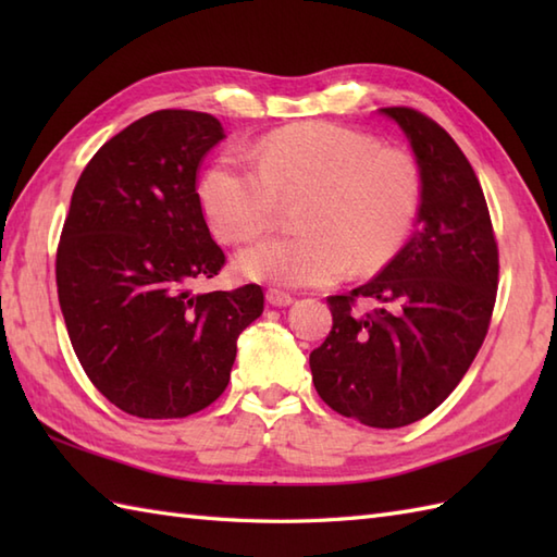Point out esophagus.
Here are the masks:
<instances>
[{
  "instance_id": "1",
  "label": "esophagus",
  "mask_w": 557,
  "mask_h": 557,
  "mask_svg": "<svg viewBox=\"0 0 557 557\" xmlns=\"http://www.w3.org/2000/svg\"><path fill=\"white\" fill-rule=\"evenodd\" d=\"M265 299H268V304H272V306H289V304L294 301L292 294H289V292H282V289H268Z\"/></svg>"
}]
</instances>
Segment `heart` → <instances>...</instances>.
<instances>
[{
	"mask_svg": "<svg viewBox=\"0 0 557 557\" xmlns=\"http://www.w3.org/2000/svg\"><path fill=\"white\" fill-rule=\"evenodd\" d=\"M256 162L222 156L200 180V208L220 239L253 242L299 200V234L258 242L236 258L248 280L285 287L335 285L393 260L417 220L421 180L399 150L351 128L309 122L258 140Z\"/></svg>",
	"mask_w": 557,
	"mask_h": 557,
	"instance_id": "b5f03b06",
	"label": "heart"
}]
</instances>
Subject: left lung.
Segmentation results:
<instances>
[{
	"mask_svg": "<svg viewBox=\"0 0 557 557\" xmlns=\"http://www.w3.org/2000/svg\"><path fill=\"white\" fill-rule=\"evenodd\" d=\"M417 156L421 206L405 248L366 285L327 297L333 330L311 351L318 395L373 429H399L441 407L488 333L498 244L481 184L441 124L383 108ZM369 300V314L356 301Z\"/></svg>",
	"mask_w": 557,
	"mask_h": 557,
	"instance_id": "left-lung-1",
	"label": "left lung"
}]
</instances>
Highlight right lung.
Masks as SVG:
<instances>
[{
  "label": "right lung",
  "instance_id": "1",
  "mask_svg": "<svg viewBox=\"0 0 557 557\" xmlns=\"http://www.w3.org/2000/svg\"><path fill=\"white\" fill-rule=\"evenodd\" d=\"M224 128L212 114L160 110L86 164L57 248L71 347L100 393L138 419H184L230 383L236 339L263 289L196 294L224 265L196 172Z\"/></svg>",
  "mask_w": 557,
  "mask_h": 557
}]
</instances>
